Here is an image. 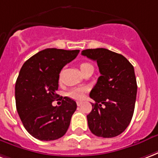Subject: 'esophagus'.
Wrapping results in <instances>:
<instances>
[{
    "label": "esophagus",
    "mask_w": 158,
    "mask_h": 158,
    "mask_svg": "<svg viewBox=\"0 0 158 158\" xmlns=\"http://www.w3.org/2000/svg\"><path fill=\"white\" fill-rule=\"evenodd\" d=\"M83 104V101H77V106H80Z\"/></svg>",
    "instance_id": "obj_1"
}]
</instances>
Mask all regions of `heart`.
<instances>
[{
  "instance_id": "obj_1",
  "label": "heart",
  "mask_w": 158,
  "mask_h": 158,
  "mask_svg": "<svg viewBox=\"0 0 158 158\" xmlns=\"http://www.w3.org/2000/svg\"><path fill=\"white\" fill-rule=\"evenodd\" d=\"M93 67V65L90 64H88V63H85V64H82L80 65V69L82 71V73L85 71L86 69H89V68ZM86 89L84 88V87H77V88H73L72 89H70L69 92H68V95L70 97V98H73L74 100H82L84 98V94H85Z\"/></svg>"
}]
</instances>
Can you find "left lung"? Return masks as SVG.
Here are the masks:
<instances>
[{
  "label": "left lung",
  "instance_id": "1",
  "mask_svg": "<svg viewBox=\"0 0 158 158\" xmlns=\"http://www.w3.org/2000/svg\"><path fill=\"white\" fill-rule=\"evenodd\" d=\"M81 54L96 61L100 73L89 94L95 103L87 115L89 128L100 137L117 136L134 113L137 92L134 67L123 55L106 48L83 50Z\"/></svg>",
  "mask_w": 158,
  "mask_h": 158
}]
</instances>
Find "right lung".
I'll return each mask as SVG.
<instances>
[{
  "mask_svg": "<svg viewBox=\"0 0 158 158\" xmlns=\"http://www.w3.org/2000/svg\"><path fill=\"white\" fill-rule=\"evenodd\" d=\"M79 50L47 48L24 63L15 86L16 106L27 132L41 141L60 138L69 127L77 104L64 97L60 106L52 101L59 95L58 79L61 69L73 60Z\"/></svg>",
  "mask_w": 158,
  "mask_h": 158,
  "instance_id": "1",
  "label": "right lung"
}]
</instances>
